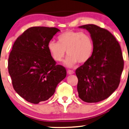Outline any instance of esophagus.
Wrapping results in <instances>:
<instances>
[{"label":"esophagus","instance_id":"obj_1","mask_svg":"<svg viewBox=\"0 0 129 129\" xmlns=\"http://www.w3.org/2000/svg\"><path fill=\"white\" fill-rule=\"evenodd\" d=\"M67 73H68L69 75H72L73 74H74V71H72V70H70L67 71Z\"/></svg>","mask_w":129,"mask_h":129}]
</instances>
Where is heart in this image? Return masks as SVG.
<instances>
[{
	"label": "heart",
	"mask_w": 129,
	"mask_h": 129,
	"mask_svg": "<svg viewBox=\"0 0 129 129\" xmlns=\"http://www.w3.org/2000/svg\"><path fill=\"white\" fill-rule=\"evenodd\" d=\"M48 49L56 61H61L65 53L69 55L64 64L72 67L77 62L84 63L91 57L93 51V43L91 38L83 32L68 30L58 37V42L53 40L48 43Z\"/></svg>",
	"instance_id": "obj_1"
}]
</instances>
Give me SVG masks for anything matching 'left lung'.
I'll list each match as a JSON object with an SVG mask.
<instances>
[{
  "label": "left lung",
  "instance_id": "1",
  "mask_svg": "<svg viewBox=\"0 0 129 129\" xmlns=\"http://www.w3.org/2000/svg\"><path fill=\"white\" fill-rule=\"evenodd\" d=\"M89 31L93 43L91 57L75 71L79 97L86 103L109 97L118 87L123 70L120 46L114 35L94 24L80 26Z\"/></svg>",
  "mask_w": 129,
  "mask_h": 129
}]
</instances>
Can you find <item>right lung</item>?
<instances>
[{"instance_id": "obj_1", "label": "right lung", "mask_w": 129, "mask_h": 129, "mask_svg": "<svg viewBox=\"0 0 129 129\" xmlns=\"http://www.w3.org/2000/svg\"><path fill=\"white\" fill-rule=\"evenodd\" d=\"M56 28L34 26L15 40L10 54L8 70L15 91L30 103L47 100L67 75L62 65H56L48 43Z\"/></svg>"}]
</instances>
